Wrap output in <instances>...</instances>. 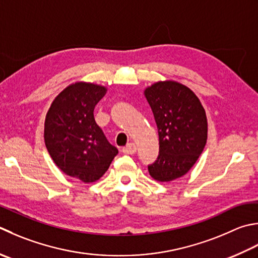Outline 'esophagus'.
<instances>
[{
	"mask_svg": "<svg viewBox=\"0 0 258 258\" xmlns=\"http://www.w3.org/2000/svg\"><path fill=\"white\" fill-rule=\"evenodd\" d=\"M122 152L125 154H134L136 152V145L134 143H130L122 149Z\"/></svg>",
	"mask_w": 258,
	"mask_h": 258,
	"instance_id": "1",
	"label": "esophagus"
}]
</instances>
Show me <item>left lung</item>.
<instances>
[{"instance_id": "obj_1", "label": "left lung", "mask_w": 258, "mask_h": 258, "mask_svg": "<svg viewBox=\"0 0 258 258\" xmlns=\"http://www.w3.org/2000/svg\"><path fill=\"white\" fill-rule=\"evenodd\" d=\"M159 133V155L149 172L168 182L184 175L207 143V117L192 90L175 82H159L145 89Z\"/></svg>"}]
</instances>
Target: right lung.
I'll return each instance as SVG.
<instances>
[{
	"instance_id": "add662e5",
	"label": "right lung",
	"mask_w": 258,
	"mask_h": 258,
	"mask_svg": "<svg viewBox=\"0 0 258 258\" xmlns=\"http://www.w3.org/2000/svg\"><path fill=\"white\" fill-rule=\"evenodd\" d=\"M105 93L103 86L73 84L55 97L45 116L50 156L62 172L85 183L102 178L118 153L94 118L95 106Z\"/></svg>"
}]
</instances>
